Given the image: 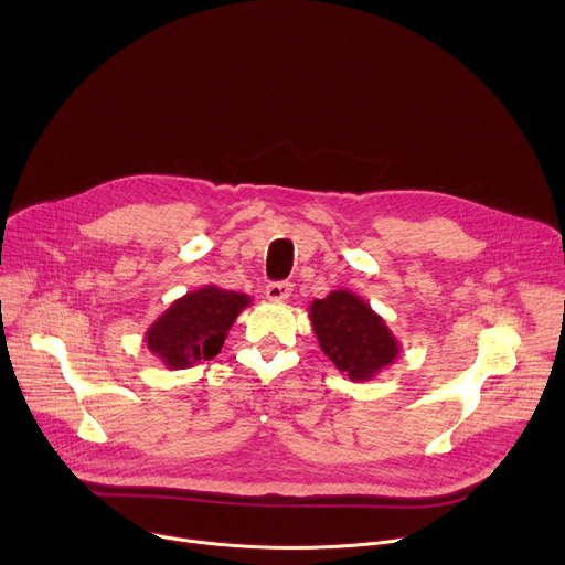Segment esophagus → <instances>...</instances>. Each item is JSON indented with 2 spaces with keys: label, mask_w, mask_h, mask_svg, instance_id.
I'll use <instances>...</instances> for the list:
<instances>
[{
  "label": "esophagus",
  "mask_w": 565,
  "mask_h": 565,
  "mask_svg": "<svg viewBox=\"0 0 565 565\" xmlns=\"http://www.w3.org/2000/svg\"><path fill=\"white\" fill-rule=\"evenodd\" d=\"M292 292V284L290 281H273L266 286V297L270 301H286Z\"/></svg>",
  "instance_id": "esophagus-1"
}]
</instances>
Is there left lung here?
<instances>
[{"mask_svg": "<svg viewBox=\"0 0 565 565\" xmlns=\"http://www.w3.org/2000/svg\"><path fill=\"white\" fill-rule=\"evenodd\" d=\"M308 317L319 349L351 382L375 377L399 355V342L386 321L351 290L312 299Z\"/></svg>", "mask_w": 565, "mask_h": 565, "instance_id": "1", "label": "left lung"}]
</instances>
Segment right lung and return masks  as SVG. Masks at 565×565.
<instances>
[{
	"label": "right lung",
	"mask_w": 565,
	"mask_h": 565,
	"mask_svg": "<svg viewBox=\"0 0 565 565\" xmlns=\"http://www.w3.org/2000/svg\"><path fill=\"white\" fill-rule=\"evenodd\" d=\"M244 292L203 286L177 299L145 333L147 349L168 369H188L218 355L238 312L250 306Z\"/></svg>",
	"instance_id": "obj_1"
}]
</instances>
